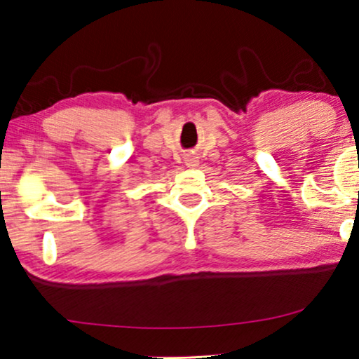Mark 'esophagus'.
I'll use <instances>...</instances> for the list:
<instances>
[{"mask_svg":"<svg viewBox=\"0 0 359 359\" xmlns=\"http://www.w3.org/2000/svg\"><path fill=\"white\" fill-rule=\"evenodd\" d=\"M186 165H188L189 168H194V166L199 165V160L194 158V156H189V158H186Z\"/></svg>","mask_w":359,"mask_h":359,"instance_id":"1","label":"esophagus"}]
</instances>
